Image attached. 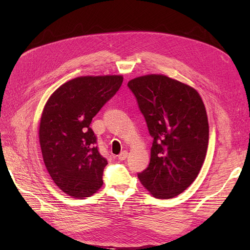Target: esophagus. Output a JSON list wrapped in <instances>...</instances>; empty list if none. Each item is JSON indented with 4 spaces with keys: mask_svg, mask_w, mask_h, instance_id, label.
<instances>
[{
    "mask_svg": "<svg viewBox=\"0 0 250 250\" xmlns=\"http://www.w3.org/2000/svg\"><path fill=\"white\" fill-rule=\"evenodd\" d=\"M127 151H123L120 155H118V159H120L121 161H124V160H125L126 159V157H127Z\"/></svg>",
    "mask_w": 250,
    "mask_h": 250,
    "instance_id": "1",
    "label": "esophagus"
}]
</instances>
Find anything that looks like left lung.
Masks as SVG:
<instances>
[{
	"label": "left lung",
	"mask_w": 250,
	"mask_h": 250,
	"mask_svg": "<svg viewBox=\"0 0 250 250\" xmlns=\"http://www.w3.org/2000/svg\"><path fill=\"white\" fill-rule=\"evenodd\" d=\"M127 86L154 139L149 166L138 177L155 198H174L194 181L206 158L204 102L193 88L164 75L138 77Z\"/></svg>",
	"instance_id": "1"
}]
</instances>
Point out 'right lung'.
Here are the masks:
<instances>
[{
  "instance_id": "obj_1",
  "label": "right lung",
  "mask_w": 250,
  "mask_h": 250,
  "mask_svg": "<svg viewBox=\"0 0 250 250\" xmlns=\"http://www.w3.org/2000/svg\"><path fill=\"white\" fill-rule=\"evenodd\" d=\"M123 76L78 77L47 100L39 125V143L54 182L72 198L85 199L103 185L107 160L99 153L90 124L121 88Z\"/></svg>"
}]
</instances>
